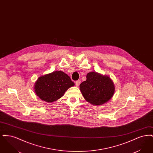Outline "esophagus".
Returning a JSON list of instances; mask_svg holds the SVG:
<instances>
[{"label":"esophagus","mask_w":153,"mask_h":153,"mask_svg":"<svg viewBox=\"0 0 153 153\" xmlns=\"http://www.w3.org/2000/svg\"><path fill=\"white\" fill-rule=\"evenodd\" d=\"M80 82H81V81H80V80H77V81H76V85L77 86V87H79V85L80 84Z\"/></svg>","instance_id":"esophagus-1"}]
</instances>
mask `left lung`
<instances>
[{
  "label": "left lung",
  "mask_w": 153,
  "mask_h": 153,
  "mask_svg": "<svg viewBox=\"0 0 153 153\" xmlns=\"http://www.w3.org/2000/svg\"><path fill=\"white\" fill-rule=\"evenodd\" d=\"M80 89L85 99L94 105L105 103L115 92L114 85L109 77L94 72L88 73L87 80L80 84Z\"/></svg>",
  "instance_id": "8db88e82"
}]
</instances>
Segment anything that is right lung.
I'll return each instance as SVG.
<instances>
[{
	"mask_svg": "<svg viewBox=\"0 0 153 153\" xmlns=\"http://www.w3.org/2000/svg\"><path fill=\"white\" fill-rule=\"evenodd\" d=\"M74 82L70 77L61 71H56L39 77L34 87L36 95L46 102L57 100Z\"/></svg>",
	"mask_w": 153,
	"mask_h": 153,
	"instance_id": "add662e5",
	"label": "right lung"
}]
</instances>
